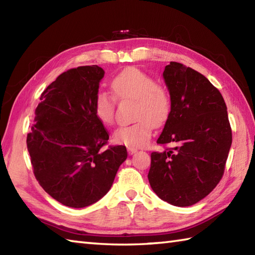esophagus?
<instances>
[{
	"instance_id": "esophagus-1",
	"label": "esophagus",
	"mask_w": 255,
	"mask_h": 255,
	"mask_svg": "<svg viewBox=\"0 0 255 255\" xmlns=\"http://www.w3.org/2000/svg\"><path fill=\"white\" fill-rule=\"evenodd\" d=\"M127 150H128V153L129 154H133V153H136L137 151H138L137 148H133V147H127Z\"/></svg>"
}]
</instances>
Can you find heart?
Segmentation results:
<instances>
[{"label": "heart", "mask_w": 255, "mask_h": 255, "mask_svg": "<svg viewBox=\"0 0 255 255\" xmlns=\"http://www.w3.org/2000/svg\"><path fill=\"white\" fill-rule=\"evenodd\" d=\"M114 96L118 100L136 101L131 125H124L114 131V140L132 147H142L147 143L152 126L161 127L170 117L172 102L164 86L141 70L130 68L116 75L111 83ZM94 112L97 119L110 126L115 117V102L106 92H99L95 96Z\"/></svg>", "instance_id": "b5f03b06"}]
</instances>
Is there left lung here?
<instances>
[{
	"label": "left lung",
	"instance_id": "8db88e82",
	"mask_svg": "<svg viewBox=\"0 0 255 255\" xmlns=\"http://www.w3.org/2000/svg\"><path fill=\"white\" fill-rule=\"evenodd\" d=\"M163 79L172 108L156 142L172 147L151 153L148 178L162 200L186 207L220 182L232 132L223 95L202 73L172 61Z\"/></svg>",
	"mask_w": 255,
	"mask_h": 255
}]
</instances>
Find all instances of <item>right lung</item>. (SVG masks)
<instances>
[{
	"label": "right lung",
	"instance_id": "1",
	"mask_svg": "<svg viewBox=\"0 0 255 255\" xmlns=\"http://www.w3.org/2000/svg\"><path fill=\"white\" fill-rule=\"evenodd\" d=\"M104 70L70 69L42 92L27 149L40 186L64 206L83 208L110 191L127 159L125 145H108V131L94 112Z\"/></svg>",
	"mask_w": 255,
	"mask_h": 255
}]
</instances>
